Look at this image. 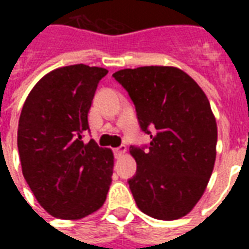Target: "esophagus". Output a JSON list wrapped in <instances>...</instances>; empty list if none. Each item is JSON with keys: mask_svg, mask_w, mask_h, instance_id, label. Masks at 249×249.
<instances>
[{"mask_svg": "<svg viewBox=\"0 0 249 249\" xmlns=\"http://www.w3.org/2000/svg\"><path fill=\"white\" fill-rule=\"evenodd\" d=\"M113 152H114V156L121 157L123 155H125V152H126V146H124V145L117 146V148H114Z\"/></svg>", "mask_w": 249, "mask_h": 249, "instance_id": "1", "label": "esophagus"}]
</instances>
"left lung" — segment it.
<instances>
[{
	"mask_svg": "<svg viewBox=\"0 0 249 249\" xmlns=\"http://www.w3.org/2000/svg\"><path fill=\"white\" fill-rule=\"evenodd\" d=\"M113 77L129 93L141 129L151 136L146 151L129 149L137 162L128 181L136 204L153 219H180L201 198L214 167L217 125L208 98L175 66L121 69Z\"/></svg>",
	"mask_w": 249,
	"mask_h": 249,
	"instance_id": "1",
	"label": "left lung"
}]
</instances>
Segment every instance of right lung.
<instances>
[{"label": "right lung", "instance_id": "right-lung-1", "mask_svg": "<svg viewBox=\"0 0 249 249\" xmlns=\"http://www.w3.org/2000/svg\"><path fill=\"white\" fill-rule=\"evenodd\" d=\"M107 69L84 64L49 71L30 90L17 132L26 183L46 212L78 220L107 200L113 152L82 141L98 81Z\"/></svg>", "mask_w": 249, "mask_h": 249}]
</instances>
